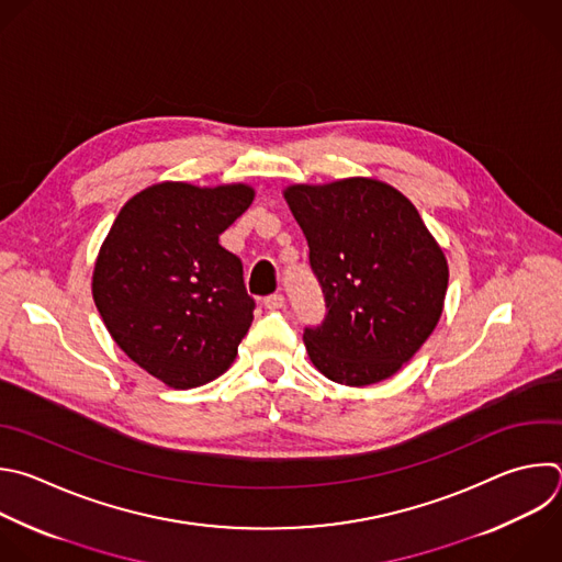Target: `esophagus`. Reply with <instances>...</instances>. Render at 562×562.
Instances as JSON below:
<instances>
[{"instance_id": "1", "label": "esophagus", "mask_w": 562, "mask_h": 562, "mask_svg": "<svg viewBox=\"0 0 562 562\" xmlns=\"http://www.w3.org/2000/svg\"><path fill=\"white\" fill-rule=\"evenodd\" d=\"M286 304V300H284V295L282 293H273V295H269L267 300H265V306L269 308V311H276V308H282Z\"/></svg>"}]
</instances>
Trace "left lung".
Instances as JSON below:
<instances>
[{"instance_id": "8db88e82", "label": "left lung", "mask_w": 562, "mask_h": 562, "mask_svg": "<svg viewBox=\"0 0 562 562\" xmlns=\"http://www.w3.org/2000/svg\"><path fill=\"white\" fill-rule=\"evenodd\" d=\"M282 194L328 308L319 326L304 330L313 366L357 389L393 378L443 313V249L415 205L378 178L289 184Z\"/></svg>"}]
</instances>
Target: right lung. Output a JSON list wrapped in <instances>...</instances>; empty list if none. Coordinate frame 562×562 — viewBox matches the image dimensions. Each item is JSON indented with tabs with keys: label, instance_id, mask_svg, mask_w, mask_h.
Listing matches in <instances>:
<instances>
[{
	"label": "right lung",
	"instance_id": "obj_1",
	"mask_svg": "<svg viewBox=\"0 0 562 562\" xmlns=\"http://www.w3.org/2000/svg\"><path fill=\"white\" fill-rule=\"evenodd\" d=\"M245 182L165 180L132 196L92 271V297L119 348L176 391L214 382L254 322L243 262L218 236L254 203Z\"/></svg>",
	"mask_w": 562,
	"mask_h": 562
}]
</instances>
